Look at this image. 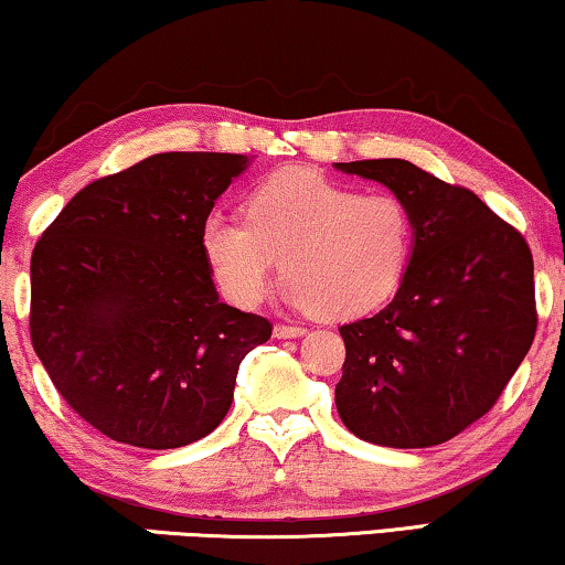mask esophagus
<instances>
[{
	"mask_svg": "<svg viewBox=\"0 0 565 565\" xmlns=\"http://www.w3.org/2000/svg\"><path fill=\"white\" fill-rule=\"evenodd\" d=\"M305 334H307L305 327H291V324H276L274 327L276 340H294V337H305Z\"/></svg>",
	"mask_w": 565,
	"mask_h": 565,
	"instance_id": "34e87169",
	"label": "esophagus"
}]
</instances>
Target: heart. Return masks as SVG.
<instances>
[{
	"mask_svg": "<svg viewBox=\"0 0 565 565\" xmlns=\"http://www.w3.org/2000/svg\"><path fill=\"white\" fill-rule=\"evenodd\" d=\"M416 223L395 192H363L311 170L276 172L246 200V221L202 225V250L221 291L250 307L271 279L281 297L324 319H352L388 301L406 276Z\"/></svg>",
	"mask_w": 565,
	"mask_h": 565,
	"instance_id": "b5f03b06",
	"label": "heart"
}]
</instances>
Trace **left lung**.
Returning <instances> with one entry per match:
<instances>
[{
    "instance_id": "8db88e82",
    "label": "left lung",
    "mask_w": 565,
    "mask_h": 565,
    "mask_svg": "<svg viewBox=\"0 0 565 565\" xmlns=\"http://www.w3.org/2000/svg\"><path fill=\"white\" fill-rule=\"evenodd\" d=\"M375 180L411 205L414 254L393 301L342 324L337 414L358 439L426 449L482 418L533 344V254L508 225L459 184L406 159L337 162Z\"/></svg>"
}]
</instances>
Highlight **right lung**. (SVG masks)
<instances>
[{
	"label": "right lung",
	"mask_w": 565,
	"mask_h": 565,
	"mask_svg": "<svg viewBox=\"0 0 565 565\" xmlns=\"http://www.w3.org/2000/svg\"><path fill=\"white\" fill-rule=\"evenodd\" d=\"M246 154L164 151L83 188L30 260V337L50 381L108 439L177 449L228 414L271 322L223 305L202 250Z\"/></svg>",
	"instance_id": "right-lung-1"
}]
</instances>
